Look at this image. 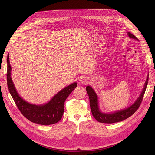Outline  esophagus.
Masks as SVG:
<instances>
[{
    "mask_svg": "<svg viewBox=\"0 0 155 155\" xmlns=\"http://www.w3.org/2000/svg\"><path fill=\"white\" fill-rule=\"evenodd\" d=\"M78 82H79V85H86V84H87L88 82V78H86V77H85V76H81V77H79Z\"/></svg>",
    "mask_w": 155,
    "mask_h": 155,
    "instance_id": "obj_1",
    "label": "esophagus"
}]
</instances>
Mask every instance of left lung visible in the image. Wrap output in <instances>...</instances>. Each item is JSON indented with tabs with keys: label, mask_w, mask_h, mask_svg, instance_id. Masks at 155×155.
Here are the masks:
<instances>
[{
	"label": "left lung",
	"mask_w": 155,
	"mask_h": 155,
	"mask_svg": "<svg viewBox=\"0 0 155 155\" xmlns=\"http://www.w3.org/2000/svg\"><path fill=\"white\" fill-rule=\"evenodd\" d=\"M128 35L130 38L138 40L137 37H136L133 34H130V32H128ZM148 79L149 77L147 76V80L145 81L144 88L142 90V92L140 94V95L137 100V101H136L132 105L128 108H127V109L112 112V113L108 114L103 113V112H101L100 110L99 107H98V98L95 91L93 90V88L91 87L87 86L86 87V91L88 95L89 100H90V107L94 118L97 121H99V122L104 124H112L119 122V121H123L127 118H129L130 116H132L134 112L138 110L140 104H141L143 95L147 88Z\"/></svg>",
	"instance_id": "obj_1"
}]
</instances>
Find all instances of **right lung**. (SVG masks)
<instances>
[{
  "mask_svg": "<svg viewBox=\"0 0 155 155\" xmlns=\"http://www.w3.org/2000/svg\"><path fill=\"white\" fill-rule=\"evenodd\" d=\"M7 63L8 87L17 107L22 115L31 122L40 125H48L58 123L63 114L64 101L70 94L77 87V83L75 82L62 89L47 104L42 105L31 104L20 97L14 86L11 78L12 68L9 60V54L7 58Z\"/></svg>",
  "mask_w": 155,
  "mask_h": 155,
  "instance_id": "right-lung-1",
  "label": "right lung"
}]
</instances>
